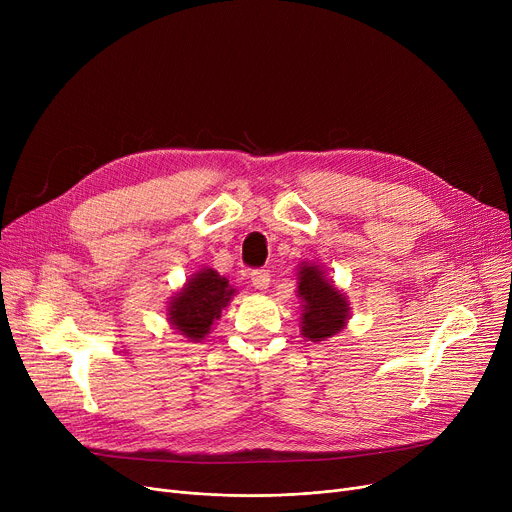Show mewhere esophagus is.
Segmentation results:
<instances>
[{
	"mask_svg": "<svg viewBox=\"0 0 512 512\" xmlns=\"http://www.w3.org/2000/svg\"><path fill=\"white\" fill-rule=\"evenodd\" d=\"M251 284H253L257 290H265L267 286H270V272H267V270H255V272H251Z\"/></svg>",
	"mask_w": 512,
	"mask_h": 512,
	"instance_id": "1",
	"label": "esophagus"
}]
</instances>
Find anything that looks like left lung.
Returning a JSON list of instances; mask_svg holds the SVG:
<instances>
[{
  "mask_svg": "<svg viewBox=\"0 0 512 512\" xmlns=\"http://www.w3.org/2000/svg\"><path fill=\"white\" fill-rule=\"evenodd\" d=\"M297 297L301 299V334L311 342L338 336L351 319L346 294L328 278V272L319 263H299Z\"/></svg>",
  "mask_w": 512,
  "mask_h": 512,
  "instance_id": "obj_1",
  "label": "left lung"
}]
</instances>
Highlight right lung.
<instances>
[{
  "mask_svg": "<svg viewBox=\"0 0 512 512\" xmlns=\"http://www.w3.org/2000/svg\"><path fill=\"white\" fill-rule=\"evenodd\" d=\"M236 292L224 276L205 265L174 292L166 307V317L188 342H201L211 334L213 324L222 317Z\"/></svg>",
  "mask_w": 512,
  "mask_h": 512,
  "instance_id": "right-lung-1",
  "label": "right lung"
}]
</instances>
